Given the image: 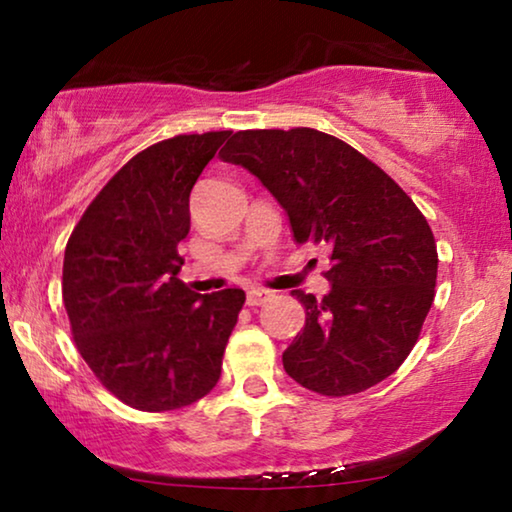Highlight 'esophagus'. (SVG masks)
<instances>
[{
	"mask_svg": "<svg viewBox=\"0 0 512 512\" xmlns=\"http://www.w3.org/2000/svg\"><path fill=\"white\" fill-rule=\"evenodd\" d=\"M270 298H272V293L265 291V289H251V291H247V305L249 307H261V305L268 303Z\"/></svg>",
	"mask_w": 512,
	"mask_h": 512,
	"instance_id": "esophagus-1",
	"label": "esophagus"
}]
</instances>
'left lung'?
Masks as SVG:
<instances>
[{
	"label": "left lung",
	"mask_w": 512,
	"mask_h": 512,
	"mask_svg": "<svg viewBox=\"0 0 512 512\" xmlns=\"http://www.w3.org/2000/svg\"><path fill=\"white\" fill-rule=\"evenodd\" d=\"M268 188L298 244L331 249L324 298L293 291L305 328L282 356L305 389L349 396L408 359L433 303L436 240L408 193L342 139L312 128L242 130L221 151Z\"/></svg>",
	"instance_id": "1"
}]
</instances>
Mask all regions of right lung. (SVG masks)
<instances>
[{"label": "right lung", "mask_w": 512, "mask_h": 512, "mask_svg": "<svg viewBox=\"0 0 512 512\" xmlns=\"http://www.w3.org/2000/svg\"><path fill=\"white\" fill-rule=\"evenodd\" d=\"M230 130L177 135L128 160L76 223L62 300L76 347L130 408H186L216 387L242 289L200 296L177 277L191 188Z\"/></svg>", "instance_id": "1"}]
</instances>
